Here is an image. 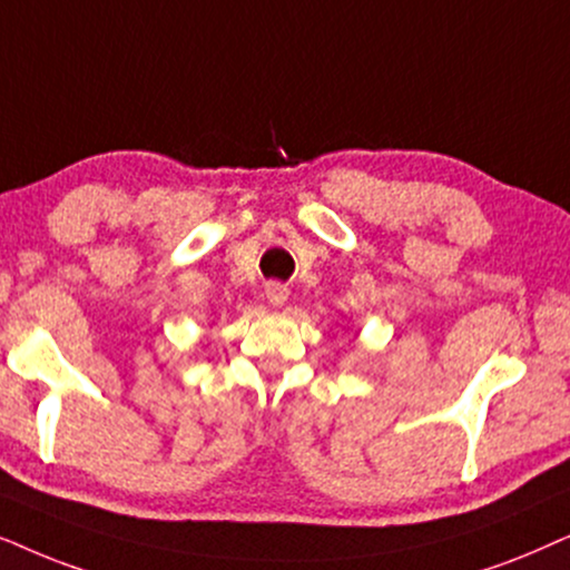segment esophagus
<instances>
[{"mask_svg":"<svg viewBox=\"0 0 570 570\" xmlns=\"http://www.w3.org/2000/svg\"><path fill=\"white\" fill-rule=\"evenodd\" d=\"M265 297H268L273 307H281L286 299H289V289H286L284 284H278V281H271V284L265 286Z\"/></svg>","mask_w":570,"mask_h":570,"instance_id":"34e87169","label":"esophagus"}]
</instances>
